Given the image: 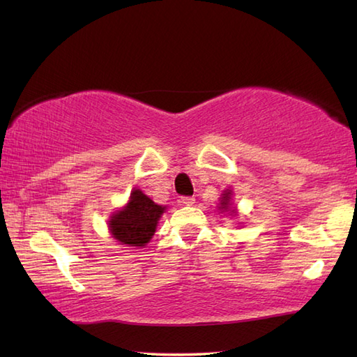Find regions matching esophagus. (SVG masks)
<instances>
[{"label":"esophagus","mask_w":357,"mask_h":357,"mask_svg":"<svg viewBox=\"0 0 357 357\" xmlns=\"http://www.w3.org/2000/svg\"><path fill=\"white\" fill-rule=\"evenodd\" d=\"M179 202L184 204V206H193L195 198H193V196H183V198L179 199Z\"/></svg>","instance_id":"esophagus-1"}]
</instances>
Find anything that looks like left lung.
Masks as SVG:
<instances>
[{
    "label": "left lung",
    "instance_id": "1",
    "mask_svg": "<svg viewBox=\"0 0 357 357\" xmlns=\"http://www.w3.org/2000/svg\"><path fill=\"white\" fill-rule=\"evenodd\" d=\"M218 210L224 215H230L233 218L238 216V207L233 204V190L229 187L221 193V198H219Z\"/></svg>",
    "mask_w": 357,
    "mask_h": 357
}]
</instances>
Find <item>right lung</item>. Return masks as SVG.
<instances>
[{"instance_id": "right-lung-1", "label": "right lung", "mask_w": 357, "mask_h": 357, "mask_svg": "<svg viewBox=\"0 0 357 357\" xmlns=\"http://www.w3.org/2000/svg\"><path fill=\"white\" fill-rule=\"evenodd\" d=\"M165 210V206L151 201L139 188H133L126 206L113 211L109 218L112 238L124 247H146Z\"/></svg>"}]
</instances>
